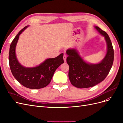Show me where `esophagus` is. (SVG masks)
<instances>
[{
  "instance_id": "obj_1",
  "label": "esophagus",
  "mask_w": 123,
  "mask_h": 123,
  "mask_svg": "<svg viewBox=\"0 0 123 123\" xmlns=\"http://www.w3.org/2000/svg\"><path fill=\"white\" fill-rule=\"evenodd\" d=\"M63 60L64 62H66V61H67V55H63Z\"/></svg>"
}]
</instances>
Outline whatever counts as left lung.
Returning a JSON list of instances; mask_svg holds the SVG:
<instances>
[{"label":"left lung","instance_id":"obj_1","mask_svg":"<svg viewBox=\"0 0 123 123\" xmlns=\"http://www.w3.org/2000/svg\"><path fill=\"white\" fill-rule=\"evenodd\" d=\"M96 30L105 36L108 50L100 63H87L78 54L76 49H68L67 62L69 66L68 77L71 84L78 88L94 86L102 81L108 75L114 61V49L110 37L105 31L95 26Z\"/></svg>","mask_w":123,"mask_h":123}]
</instances>
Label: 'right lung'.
I'll list each match as a JSON object with an SVG mask.
<instances>
[{
	"instance_id": "1",
	"label": "right lung",
	"mask_w": 123,
	"mask_h": 123,
	"mask_svg": "<svg viewBox=\"0 0 123 123\" xmlns=\"http://www.w3.org/2000/svg\"><path fill=\"white\" fill-rule=\"evenodd\" d=\"M27 27L22 29L11 42L9 54V66L14 78L23 86L30 89L42 88L48 85L56 68L64 63L63 54L47 59L35 68H26L22 66L17 60L15 49L20 35Z\"/></svg>"
}]
</instances>
